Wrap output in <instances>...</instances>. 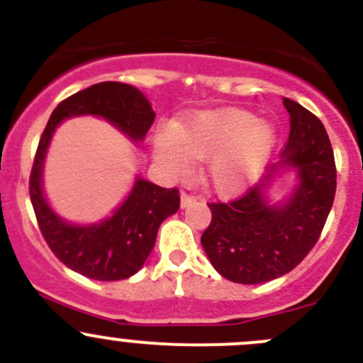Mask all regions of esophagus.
I'll use <instances>...</instances> for the list:
<instances>
[{
  "instance_id": "esophagus-1",
  "label": "esophagus",
  "mask_w": 363,
  "mask_h": 363,
  "mask_svg": "<svg viewBox=\"0 0 363 363\" xmlns=\"http://www.w3.org/2000/svg\"><path fill=\"white\" fill-rule=\"evenodd\" d=\"M196 196L195 195H191V193H186V191H182L181 193V205L182 207H189V205H193V203H196Z\"/></svg>"
}]
</instances>
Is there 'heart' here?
I'll list each match as a JSON object with an SVG mask.
<instances>
[{"label": "heart", "mask_w": 363, "mask_h": 363, "mask_svg": "<svg viewBox=\"0 0 363 363\" xmlns=\"http://www.w3.org/2000/svg\"><path fill=\"white\" fill-rule=\"evenodd\" d=\"M276 145L269 124L247 112L200 113L156 138V158L172 174L184 175L189 160L207 161V181L233 195L259 177Z\"/></svg>", "instance_id": "b5f03b06"}]
</instances>
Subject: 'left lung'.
<instances>
[{
  "instance_id": "left-lung-1",
  "label": "left lung",
  "mask_w": 363,
  "mask_h": 363,
  "mask_svg": "<svg viewBox=\"0 0 363 363\" xmlns=\"http://www.w3.org/2000/svg\"><path fill=\"white\" fill-rule=\"evenodd\" d=\"M283 104L290 112L284 164L295 167L300 179L290 202L269 207L263 200V186L276 172L270 167L244 195L207 203L212 219L202 246L214 269L233 283H267L294 270L318 242L334 203L337 170L323 123L290 98Z\"/></svg>"
}]
</instances>
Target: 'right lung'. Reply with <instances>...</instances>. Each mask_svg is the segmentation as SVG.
Here are the masks:
<instances>
[{"mask_svg":"<svg viewBox=\"0 0 363 363\" xmlns=\"http://www.w3.org/2000/svg\"><path fill=\"white\" fill-rule=\"evenodd\" d=\"M101 116L142 140L156 113L144 94L130 84L100 82L72 94L54 108L36 149L29 175V196L36 221L50 251L68 269L98 281H119L140 270L152 251L158 228L181 205L177 188H161L138 179L133 191L112 218L100 225L73 226L57 218L42 193V167L57 124L69 116Z\"/></svg>","mask_w":363,"mask_h":363,"instance_id":"obj_1","label":"right lung"}]
</instances>
